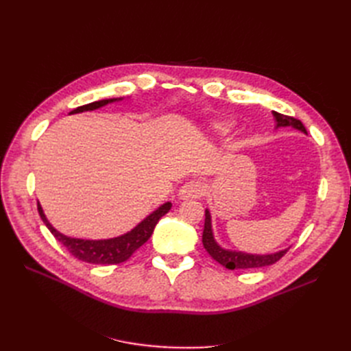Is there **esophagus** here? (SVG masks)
<instances>
[{"mask_svg":"<svg viewBox=\"0 0 351 351\" xmlns=\"http://www.w3.org/2000/svg\"><path fill=\"white\" fill-rule=\"evenodd\" d=\"M205 184L199 180H192V182L184 183L178 190L180 199H199L205 195Z\"/></svg>","mask_w":351,"mask_h":351,"instance_id":"1","label":"esophagus"}]
</instances>
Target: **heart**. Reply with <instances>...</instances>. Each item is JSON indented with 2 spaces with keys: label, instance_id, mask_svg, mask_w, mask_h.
I'll return each instance as SVG.
<instances>
[{
  "label": "heart",
  "instance_id": "b5f03b06",
  "mask_svg": "<svg viewBox=\"0 0 351 351\" xmlns=\"http://www.w3.org/2000/svg\"><path fill=\"white\" fill-rule=\"evenodd\" d=\"M212 127H214V130L217 133H226L228 130V124H226V123H215Z\"/></svg>",
  "mask_w": 351,
  "mask_h": 351
}]
</instances>
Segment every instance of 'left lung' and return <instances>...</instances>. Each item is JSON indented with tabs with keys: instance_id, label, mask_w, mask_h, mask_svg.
Instances as JSON below:
<instances>
[{
	"instance_id": "obj_1",
	"label": "left lung",
	"mask_w": 351,
	"mask_h": 351,
	"mask_svg": "<svg viewBox=\"0 0 351 351\" xmlns=\"http://www.w3.org/2000/svg\"><path fill=\"white\" fill-rule=\"evenodd\" d=\"M274 121H275V130L281 129V127H293V129L299 130L304 134H307L304 125L300 120H295L293 117L280 114L277 111H272ZM202 243H204V247L210 254V258L221 263L222 267L227 269H250V268H262V267H269V265L280 261L284 254L287 253L290 247L274 252V253H247L241 250H232L227 249L215 240L214 230H212V217L210 210L205 209V227H204V234H202Z\"/></svg>"
}]
</instances>
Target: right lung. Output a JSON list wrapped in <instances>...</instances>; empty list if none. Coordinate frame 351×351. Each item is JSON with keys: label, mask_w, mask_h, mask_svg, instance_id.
Wrapping results in <instances>:
<instances>
[{"label": "right lung", "mask_w": 351, "mask_h": 351, "mask_svg": "<svg viewBox=\"0 0 351 351\" xmlns=\"http://www.w3.org/2000/svg\"><path fill=\"white\" fill-rule=\"evenodd\" d=\"M123 99L124 98H110V99L95 101L86 105H82V107H77L70 114L95 111L105 107V105L119 102ZM171 206H173L171 202H165V204L152 210L149 215L143 218L139 224H137L134 228H132L130 231L124 232L121 236L111 237V239H101V240L76 239V237L62 234V232H60L57 228L52 227L40 204H38V210L42 221H44V224L52 232V236H54L62 246L73 254L74 258L88 263H95V265H114V263H121L129 259L132 254L142 246V244H145L147 240H149L155 226L158 224V221L161 219L167 212H169Z\"/></svg>", "instance_id": "obj_1"}]
</instances>
